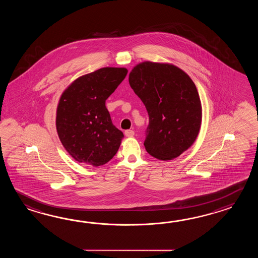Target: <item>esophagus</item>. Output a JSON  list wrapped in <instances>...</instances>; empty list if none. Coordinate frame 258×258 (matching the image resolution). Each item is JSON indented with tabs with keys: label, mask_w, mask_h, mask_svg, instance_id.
Returning <instances> with one entry per match:
<instances>
[{
	"label": "esophagus",
	"mask_w": 258,
	"mask_h": 258,
	"mask_svg": "<svg viewBox=\"0 0 258 258\" xmlns=\"http://www.w3.org/2000/svg\"><path fill=\"white\" fill-rule=\"evenodd\" d=\"M124 135H125V137H134L135 132L133 131V130H126V131L124 132Z\"/></svg>",
	"instance_id": "34e87169"
}]
</instances>
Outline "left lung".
Wrapping results in <instances>:
<instances>
[{"mask_svg": "<svg viewBox=\"0 0 258 258\" xmlns=\"http://www.w3.org/2000/svg\"><path fill=\"white\" fill-rule=\"evenodd\" d=\"M129 84L149 116L144 146L160 160L179 157L192 146L202 122V106L192 79L181 68L146 60L129 74Z\"/></svg>", "mask_w": 258, "mask_h": 258, "instance_id": "1", "label": "left lung"}]
</instances>
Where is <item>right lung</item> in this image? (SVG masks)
I'll return each instance as SVG.
<instances>
[{
    "label": "right lung",
    "instance_id": "1",
    "mask_svg": "<svg viewBox=\"0 0 258 258\" xmlns=\"http://www.w3.org/2000/svg\"><path fill=\"white\" fill-rule=\"evenodd\" d=\"M126 68L104 67L78 77L60 95L56 129L72 158L94 167L109 162L123 138L107 110L106 99L125 78Z\"/></svg>",
    "mask_w": 258,
    "mask_h": 258
}]
</instances>
